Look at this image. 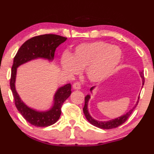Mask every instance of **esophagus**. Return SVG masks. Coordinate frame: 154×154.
<instances>
[{
	"label": "esophagus",
	"instance_id": "esophagus-1",
	"mask_svg": "<svg viewBox=\"0 0 154 154\" xmlns=\"http://www.w3.org/2000/svg\"><path fill=\"white\" fill-rule=\"evenodd\" d=\"M72 88H73L75 90H79L81 89V85L79 82H76L72 85Z\"/></svg>",
	"mask_w": 154,
	"mask_h": 154
}]
</instances>
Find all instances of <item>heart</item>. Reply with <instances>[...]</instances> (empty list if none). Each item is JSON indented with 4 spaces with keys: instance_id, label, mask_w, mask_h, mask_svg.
Returning <instances> with one entry per match:
<instances>
[{
    "instance_id": "b5f03b06",
    "label": "heart",
    "mask_w": 154,
    "mask_h": 154,
    "mask_svg": "<svg viewBox=\"0 0 154 154\" xmlns=\"http://www.w3.org/2000/svg\"><path fill=\"white\" fill-rule=\"evenodd\" d=\"M122 57V51L118 47L97 41L77 46L72 56L64 54L61 66L69 75H77L85 69L89 80L99 82L114 73Z\"/></svg>"
}]
</instances>
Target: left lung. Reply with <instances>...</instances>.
<instances>
[{"label":"left lung","mask_w":154,"mask_h":154,"mask_svg":"<svg viewBox=\"0 0 154 154\" xmlns=\"http://www.w3.org/2000/svg\"><path fill=\"white\" fill-rule=\"evenodd\" d=\"M140 76L142 79V85L143 86L144 85V77H143V72H140ZM142 86V88H143ZM95 88V87H92V88H90V92H92V90ZM90 99V95H87L85 97V106L83 107V112H84V114L86 117L87 120H88L89 123H90L92 125H93L94 126L100 128L102 129H112L115 128H117L120 126V125L125 123V121L128 120V118H129V116H131V114L132 113L133 110L135 109V107L137 106L138 105V101H139V97H138V100H137L136 104H135L134 106L132 109H131L130 110L128 111L125 114L123 115V116H120V117H118L115 119H112L110 120H107V121H100V120H97L94 119L93 118L90 116V112H89L88 110V103L89 100Z\"/></svg>","instance_id":"obj_1"}]
</instances>
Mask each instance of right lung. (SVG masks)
Masks as SVG:
<instances>
[{
  "mask_svg": "<svg viewBox=\"0 0 154 154\" xmlns=\"http://www.w3.org/2000/svg\"><path fill=\"white\" fill-rule=\"evenodd\" d=\"M66 38L55 34H44L34 36L24 42L14 57L11 69L10 86L14 97L15 105L26 121L36 127H47L54 124L61 116V107L72 93L71 85L66 84L57 90L51 106L47 110H38L26 104L16 89L17 69L21 64L32 60L43 59L52 62L55 50Z\"/></svg>",
  "mask_w": 154,
  "mask_h": 154,
  "instance_id": "add662e5",
  "label": "right lung"
}]
</instances>
